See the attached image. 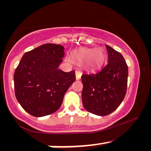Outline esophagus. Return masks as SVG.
Segmentation results:
<instances>
[{
	"label": "esophagus",
	"instance_id": "34e87169",
	"mask_svg": "<svg viewBox=\"0 0 151 151\" xmlns=\"http://www.w3.org/2000/svg\"><path fill=\"white\" fill-rule=\"evenodd\" d=\"M75 74H76V80H80V79H81L82 73L80 72V71H79V70H77V71H76Z\"/></svg>",
	"mask_w": 151,
	"mask_h": 151
}]
</instances>
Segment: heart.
<instances>
[{
    "label": "heart",
    "mask_w": 151,
    "mask_h": 151,
    "mask_svg": "<svg viewBox=\"0 0 151 151\" xmlns=\"http://www.w3.org/2000/svg\"><path fill=\"white\" fill-rule=\"evenodd\" d=\"M73 58L79 61L88 60V63L91 68H98L103 64L105 59L104 50L99 48L96 50L93 49H83L76 52L73 54Z\"/></svg>",
    "instance_id": "heart-1"
}]
</instances>
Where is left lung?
<instances>
[{
  "mask_svg": "<svg viewBox=\"0 0 151 151\" xmlns=\"http://www.w3.org/2000/svg\"><path fill=\"white\" fill-rule=\"evenodd\" d=\"M108 63L101 70L82 75V100L88 112L105 116L115 110L126 93L128 66L123 55L106 45Z\"/></svg>",
  "mask_w": 151,
  "mask_h": 151,
  "instance_id": "obj_1",
  "label": "left lung"
}]
</instances>
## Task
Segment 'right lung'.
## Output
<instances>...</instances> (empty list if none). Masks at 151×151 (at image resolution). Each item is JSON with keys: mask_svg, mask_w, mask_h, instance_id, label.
Returning a JSON list of instances; mask_svg holds the SVG:
<instances>
[{"mask_svg": "<svg viewBox=\"0 0 151 151\" xmlns=\"http://www.w3.org/2000/svg\"><path fill=\"white\" fill-rule=\"evenodd\" d=\"M64 47L45 44L27 52L14 74L17 100L34 117L56 112L63 96L75 81V71L64 72L58 68L63 61Z\"/></svg>", "mask_w": 151, "mask_h": 151, "instance_id": "add662e5", "label": "right lung"}]
</instances>
